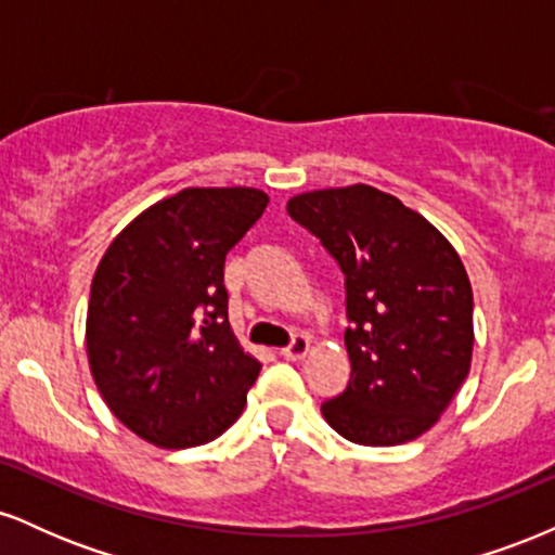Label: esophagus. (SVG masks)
I'll use <instances>...</instances> for the list:
<instances>
[{
	"instance_id": "esophagus-1",
	"label": "esophagus",
	"mask_w": 555,
	"mask_h": 555,
	"mask_svg": "<svg viewBox=\"0 0 555 555\" xmlns=\"http://www.w3.org/2000/svg\"><path fill=\"white\" fill-rule=\"evenodd\" d=\"M308 349H310V339H308V336H295V339H292V341L286 344V347L282 349V358L297 362V360H302L305 354H308Z\"/></svg>"
}]
</instances>
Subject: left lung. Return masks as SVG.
Returning <instances> with one entry per match:
<instances>
[{
  "mask_svg": "<svg viewBox=\"0 0 555 555\" xmlns=\"http://www.w3.org/2000/svg\"><path fill=\"white\" fill-rule=\"evenodd\" d=\"M286 214L344 273L352 375L321 412L339 436L397 446L423 436L473 360V286L430 221L371 184L302 193Z\"/></svg>",
  "mask_w": 555,
  "mask_h": 555,
  "instance_id": "left-lung-1",
  "label": "left lung"
}]
</instances>
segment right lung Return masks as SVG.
Wrapping results in <instances>:
<instances>
[{
	"label": "right lung",
	"instance_id": "1",
	"mask_svg": "<svg viewBox=\"0 0 555 555\" xmlns=\"http://www.w3.org/2000/svg\"><path fill=\"white\" fill-rule=\"evenodd\" d=\"M256 188H188L130 221L91 284L86 344L95 386L162 449L214 441L242 415L260 362L227 321V253L263 216Z\"/></svg>",
	"mask_w": 555,
	"mask_h": 555
}]
</instances>
